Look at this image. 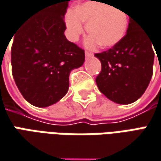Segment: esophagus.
<instances>
[{
  "label": "esophagus",
  "mask_w": 161,
  "mask_h": 161,
  "mask_svg": "<svg viewBox=\"0 0 161 161\" xmlns=\"http://www.w3.org/2000/svg\"><path fill=\"white\" fill-rule=\"evenodd\" d=\"M93 57V54L90 52H88V51H86V58H92Z\"/></svg>",
  "instance_id": "esophagus-1"
}]
</instances>
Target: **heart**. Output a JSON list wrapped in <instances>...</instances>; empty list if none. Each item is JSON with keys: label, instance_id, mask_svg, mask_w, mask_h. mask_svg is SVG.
I'll return each instance as SVG.
<instances>
[{"label": "heart", "instance_id": "heart-1", "mask_svg": "<svg viewBox=\"0 0 161 161\" xmlns=\"http://www.w3.org/2000/svg\"><path fill=\"white\" fill-rule=\"evenodd\" d=\"M82 23H86V31L90 34L86 40L88 47L99 44L103 48H112L124 38L129 16L121 7L96 0L86 1L76 4L72 11L66 13L67 35L71 41H76L83 34Z\"/></svg>", "mask_w": 161, "mask_h": 161}]
</instances>
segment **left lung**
<instances>
[{
  "instance_id": "left-lung-1",
  "label": "left lung",
  "mask_w": 161,
  "mask_h": 161,
  "mask_svg": "<svg viewBox=\"0 0 161 161\" xmlns=\"http://www.w3.org/2000/svg\"><path fill=\"white\" fill-rule=\"evenodd\" d=\"M142 30L130 17L122 41L107 51L94 55L102 64L101 72L95 78L98 89L116 103L129 104L138 100L151 79L153 43L149 34Z\"/></svg>"
}]
</instances>
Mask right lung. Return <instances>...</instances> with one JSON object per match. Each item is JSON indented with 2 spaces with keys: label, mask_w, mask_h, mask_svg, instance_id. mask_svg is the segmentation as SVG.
Segmentation results:
<instances>
[{
  "label": "right lung",
  "mask_w": 161,
  "mask_h": 161,
  "mask_svg": "<svg viewBox=\"0 0 161 161\" xmlns=\"http://www.w3.org/2000/svg\"><path fill=\"white\" fill-rule=\"evenodd\" d=\"M50 1L22 23L11 47L13 78L22 96L37 107L64 97L70 72L85 62V51L64 34L65 14L74 0Z\"/></svg>",
  "instance_id": "1"
}]
</instances>
